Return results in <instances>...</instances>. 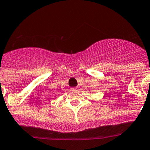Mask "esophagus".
<instances>
[{"mask_svg": "<svg viewBox=\"0 0 150 150\" xmlns=\"http://www.w3.org/2000/svg\"><path fill=\"white\" fill-rule=\"evenodd\" d=\"M76 88H73L72 90H76Z\"/></svg>", "mask_w": 150, "mask_h": 150, "instance_id": "1", "label": "esophagus"}]
</instances>
